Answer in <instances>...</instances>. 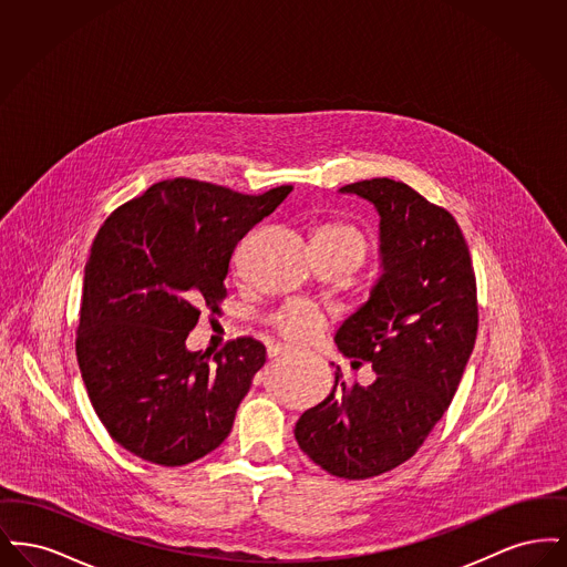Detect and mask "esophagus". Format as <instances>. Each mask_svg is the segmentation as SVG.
<instances>
[{"label": "esophagus", "mask_w": 567, "mask_h": 567, "mask_svg": "<svg viewBox=\"0 0 567 567\" xmlns=\"http://www.w3.org/2000/svg\"><path fill=\"white\" fill-rule=\"evenodd\" d=\"M287 352H291V347H287V344H271L270 349H268V357H282Z\"/></svg>", "instance_id": "1"}]
</instances>
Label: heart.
<instances>
[{
    "mask_svg": "<svg viewBox=\"0 0 567 567\" xmlns=\"http://www.w3.org/2000/svg\"><path fill=\"white\" fill-rule=\"evenodd\" d=\"M312 246L319 248V250L347 255V257L361 261L368 252V238L354 225L340 223V220H329V223L319 225L312 231ZM321 323H323L321 315L315 308L303 306V303L285 308L276 319L280 333L287 336L289 340H296V342L312 340L319 333Z\"/></svg>",
    "mask_w": 567,
    "mask_h": 567,
    "instance_id": "heart-1",
    "label": "heart"
}]
</instances>
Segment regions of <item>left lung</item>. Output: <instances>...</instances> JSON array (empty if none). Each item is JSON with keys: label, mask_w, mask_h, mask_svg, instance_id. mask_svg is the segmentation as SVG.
<instances>
[{"label": "left lung", "mask_w": 567, "mask_h": 567, "mask_svg": "<svg viewBox=\"0 0 567 567\" xmlns=\"http://www.w3.org/2000/svg\"><path fill=\"white\" fill-rule=\"evenodd\" d=\"M340 193L374 204L382 274L333 340L377 378L347 389L338 368L331 393L299 416L296 440L331 476L363 481L412 457L451 405L474 351L478 303L470 250L449 210L391 178Z\"/></svg>", "instance_id": "8db88e82"}]
</instances>
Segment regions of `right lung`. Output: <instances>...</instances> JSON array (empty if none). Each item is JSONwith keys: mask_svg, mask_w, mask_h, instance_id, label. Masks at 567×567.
I'll use <instances>...</instances> for the list:
<instances>
[{"mask_svg": "<svg viewBox=\"0 0 567 567\" xmlns=\"http://www.w3.org/2000/svg\"><path fill=\"white\" fill-rule=\"evenodd\" d=\"M291 190L162 181L100 227L84 266L76 357L100 421L135 457L187 465L231 432L266 347L238 338L213 354L185 340L202 310L218 312L227 296L234 248Z\"/></svg>", "mask_w": 567, "mask_h": 567, "instance_id": "right-lung-1", "label": "right lung"}]
</instances>
